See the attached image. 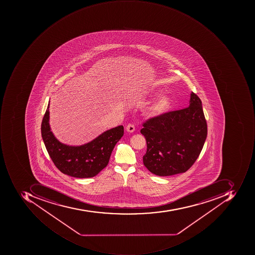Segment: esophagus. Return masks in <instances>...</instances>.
Listing matches in <instances>:
<instances>
[{"label":"esophagus","mask_w":255,"mask_h":255,"mask_svg":"<svg viewBox=\"0 0 255 255\" xmlns=\"http://www.w3.org/2000/svg\"><path fill=\"white\" fill-rule=\"evenodd\" d=\"M126 129L128 132H133L135 131V127L132 124H128L127 127H126Z\"/></svg>","instance_id":"34e87169"}]
</instances>
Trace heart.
Instances as JSON below:
<instances>
[{
	"label": "heart",
	"mask_w": 255,
	"mask_h": 255,
	"mask_svg": "<svg viewBox=\"0 0 255 255\" xmlns=\"http://www.w3.org/2000/svg\"><path fill=\"white\" fill-rule=\"evenodd\" d=\"M171 107V99L166 95L158 97L149 109V116L153 118L161 117L168 112Z\"/></svg>",
	"instance_id": "heart-1"
}]
</instances>
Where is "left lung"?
<instances>
[{
	"label": "left lung",
	"mask_w": 255,
	"mask_h": 255,
	"mask_svg": "<svg viewBox=\"0 0 255 255\" xmlns=\"http://www.w3.org/2000/svg\"><path fill=\"white\" fill-rule=\"evenodd\" d=\"M142 126L140 131L147 144L144 165L158 176L188 171L199 156L208 133L202 101L193 92L189 107L148 119Z\"/></svg>",
	"instance_id": "left-lung-1"
}]
</instances>
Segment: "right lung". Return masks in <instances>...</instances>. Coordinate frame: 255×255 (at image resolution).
Listing matches in <instances>:
<instances>
[{"label":"right lung","mask_w":255,"mask_h":255,"mask_svg":"<svg viewBox=\"0 0 255 255\" xmlns=\"http://www.w3.org/2000/svg\"><path fill=\"white\" fill-rule=\"evenodd\" d=\"M49 107L41 124V135L47 152L62 173L74 178H92L108 165L116 144L123 137L124 128L119 126L107 130L88 143L70 146L59 141L50 131Z\"/></svg>","instance_id":"right-lung-1"}]
</instances>
